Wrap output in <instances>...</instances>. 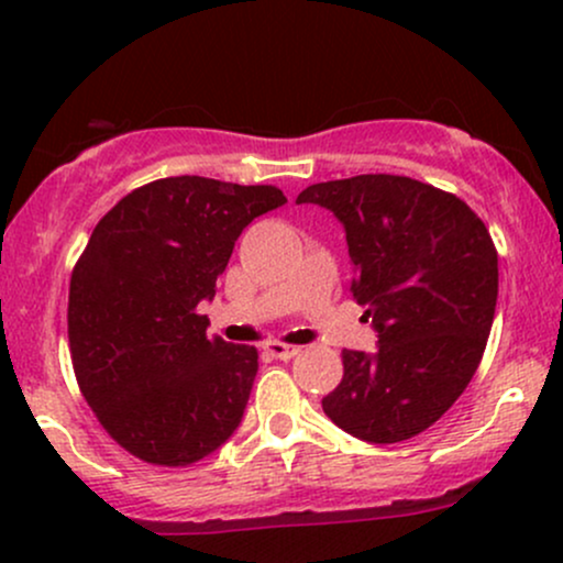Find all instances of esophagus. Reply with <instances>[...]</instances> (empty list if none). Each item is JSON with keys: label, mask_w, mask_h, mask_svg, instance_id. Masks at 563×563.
Wrapping results in <instances>:
<instances>
[{"label": "esophagus", "mask_w": 563, "mask_h": 563, "mask_svg": "<svg viewBox=\"0 0 563 563\" xmlns=\"http://www.w3.org/2000/svg\"><path fill=\"white\" fill-rule=\"evenodd\" d=\"M267 352L273 354L275 360H290V357H296V354H299V346L283 344V341H269Z\"/></svg>", "instance_id": "esophagus-1"}]
</instances>
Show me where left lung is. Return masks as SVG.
<instances>
[{
    "label": "left lung",
    "mask_w": 563,
    "mask_h": 563,
    "mask_svg": "<svg viewBox=\"0 0 563 563\" xmlns=\"http://www.w3.org/2000/svg\"><path fill=\"white\" fill-rule=\"evenodd\" d=\"M296 203L331 209L354 264L352 294L378 331L344 349L322 410L346 434L394 444L437 423L474 378L497 303V251L468 203L399 174L309 185Z\"/></svg>",
    "instance_id": "8db88e82"
}]
</instances>
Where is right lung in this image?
Instances as JSON below:
<instances>
[{
    "label": "right lung",
    "mask_w": 563,
    "mask_h": 563,
    "mask_svg": "<svg viewBox=\"0 0 563 563\" xmlns=\"http://www.w3.org/2000/svg\"><path fill=\"white\" fill-rule=\"evenodd\" d=\"M286 203L273 185L166 177L97 222L68 290V346L97 421L151 466H190L241 423L260 371L254 346L209 335L235 241Z\"/></svg>",
    "instance_id": "right-lung-1"
}]
</instances>
